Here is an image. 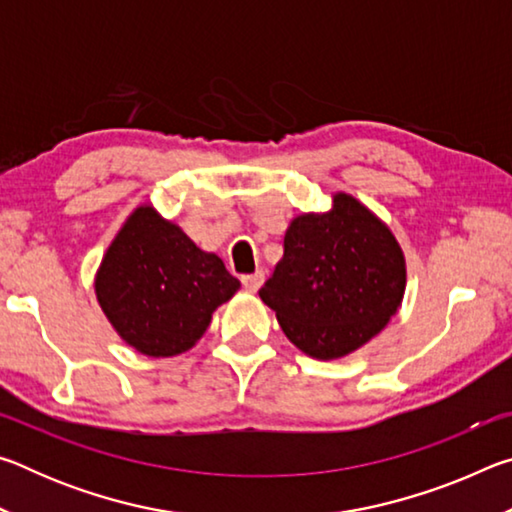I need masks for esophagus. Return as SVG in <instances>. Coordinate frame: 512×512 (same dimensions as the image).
Returning <instances> with one entry per match:
<instances>
[{
  "instance_id": "34e87169",
  "label": "esophagus",
  "mask_w": 512,
  "mask_h": 512,
  "mask_svg": "<svg viewBox=\"0 0 512 512\" xmlns=\"http://www.w3.org/2000/svg\"><path fill=\"white\" fill-rule=\"evenodd\" d=\"M262 282H264V271L241 275V284H244V289L250 293H257L259 287H262Z\"/></svg>"
}]
</instances>
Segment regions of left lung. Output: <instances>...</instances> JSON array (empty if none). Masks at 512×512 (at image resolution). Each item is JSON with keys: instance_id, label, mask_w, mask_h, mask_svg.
<instances>
[{"instance_id": "1", "label": "left lung", "mask_w": 512, "mask_h": 512, "mask_svg": "<svg viewBox=\"0 0 512 512\" xmlns=\"http://www.w3.org/2000/svg\"><path fill=\"white\" fill-rule=\"evenodd\" d=\"M406 291V259L391 228L352 194L327 212L293 216L284 255L259 298L300 352L348 357L388 325Z\"/></svg>"}]
</instances>
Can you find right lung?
Instances as JSON below:
<instances>
[{"label": "right lung", "mask_w": 512, "mask_h": 512, "mask_svg": "<svg viewBox=\"0 0 512 512\" xmlns=\"http://www.w3.org/2000/svg\"><path fill=\"white\" fill-rule=\"evenodd\" d=\"M239 287L219 255L198 248L151 203L126 216L94 273V293L112 329L153 359L192 350Z\"/></svg>", "instance_id": "right-lung-1"}]
</instances>
